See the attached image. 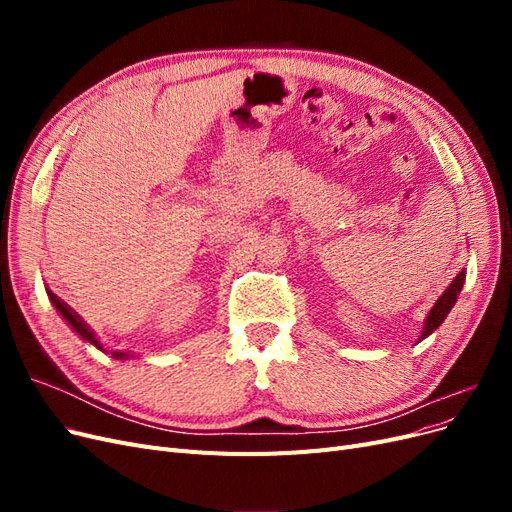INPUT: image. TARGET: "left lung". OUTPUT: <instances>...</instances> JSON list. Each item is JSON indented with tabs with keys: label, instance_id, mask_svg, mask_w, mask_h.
I'll return each instance as SVG.
<instances>
[{
	"label": "left lung",
	"instance_id": "1",
	"mask_svg": "<svg viewBox=\"0 0 512 512\" xmlns=\"http://www.w3.org/2000/svg\"><path fill=\"white\" fill-rule=\"evenodd\" d=\"M463 280H466V271H461V273L455 275V280L451 282V286H448V288L442 292V297L436 301V305L431 307V312H429V316H427V322H425V329H423L421 339L427 337L429 333L436 331V329L440 327V324L444 322L446 314L451 312V307H453L455 301H457V294H459L461 288H463Z\"/></svg>",
	"mask_w": 512,
	"mask_h": 512
}]
</instances>
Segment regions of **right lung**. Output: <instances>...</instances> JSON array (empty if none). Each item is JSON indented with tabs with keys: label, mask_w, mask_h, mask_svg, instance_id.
Listing matches in <instances>:
<instances>
[{
	"label": "right lung",
	"mask_w": 512,
	"mask_h": 512,
	"mask_svg": "<svg viewBox=\"0 0 512 512\" xmlns=\"http://www.w3.org/2000/svg\"><path fill=\"white\" fill-rule=\"evenodd\" d=\"M46 294H49V299H51V301H53V305L57 307V312L70 322V327H72L76 333H79V335L85 339V342L94 344L98 350H104V348H102V344H100L98 339H96L94 331L89 329V324H87L79 314H76L74 309H72L64 299H59L57 294H55V292H51V290H46ZM113 356H115V359H126L128 354H126V352H121V350H115V352H113Z\"/></svg>",
	"instance_id": "add662e5"
}]
</instances>
